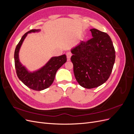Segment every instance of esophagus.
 Instances as JSON below:
<instances>
[{
	"mask_svg": "<svg viewBox=\"0 0 134 134\" xmlns=\"http://www.w3.org/2000/svg\"><path fill=\"white\" fill-rule=\"evenodd\" d=\"M71 55H72V54L70 52H68L66 53V56H67V59H68V61L70 60Z\"/></svg>",
	"mask_w": 134,
	"mask_h": 134,
	"instance_id": "1",
	"label": "esophagus"
}]
</instances>
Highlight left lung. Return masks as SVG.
<instances>
[{
  "label": "left lung",
  "instance_id": "left-lung-1",
  "mask_svg": "<svg viewBox=\"0 0 134 134\" xmlns=\"http://www.w3.org/2000/svg\"><path fill=\"white\" fill-rule=\"evenodd\" d=\"M90 31L93 38L82 41L71 50L75 79L80 86L87 89L98 87L106 82L116 58L109 35L95 28Z\"/></svg>",
  "mask_w": 134,
  "mask_h": 134
}]
</instances>
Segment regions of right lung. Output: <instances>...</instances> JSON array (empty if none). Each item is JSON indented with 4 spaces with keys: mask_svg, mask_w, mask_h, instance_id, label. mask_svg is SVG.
<instances>
[{
    "mask_svg": "<svg viewBox=\"0 0 134 134\" xmlns=\"http://www.w3.org/2000/svg\"><path fill=\"white\" fill-rule=\"evenodd\" d=\"M40 31V30H31L28 31L22 36L14 52L15 68L18 78L28 88L38 91L45 90L51 86L54 80L56 71L67 60L65 55L52 57L45 65L34 72L28 71L22 65L19 59V51L24 40L28 34Z\"/></svg>",
    "mask_w": 134,
    "mask_h": 134,
    "instance_id": "obj_1",
    "label": "right lung"
}]
</instances>
